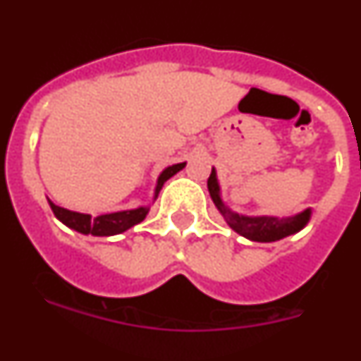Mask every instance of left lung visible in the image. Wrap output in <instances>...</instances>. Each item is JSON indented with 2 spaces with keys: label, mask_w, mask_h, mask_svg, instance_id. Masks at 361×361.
I'll list each match as a JSON object with an SVG mask.
<instances>
[{
  "label": "left lung",
  "mask_w": 361,
  "mask_h": 361,
  "mask_svg": "<svg viewBox=\"0 0 361 361\" xmlns=\"http://www.w3.org/2000/svg\"><path fill=\"white\" fill-rule=\"evenodd\" d=\"M208 190L212 200L215 202L216 209L220 212V215L224 216V220L228 222L229 228L233 231H237L242 237L250 238L253 242H275L280 240L283 237H289V235H295L300 229L305 228L311 219V208L304 209L298 215L293 216H245L238 215V213L231 212L224 204L222 197H220V186L219 180H216V171L215 168L212 170V175L208 178Z\"/></svg>",
  "instance_id": "8db88e82"
}]
</instances>
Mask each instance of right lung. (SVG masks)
Listing matches in <instances>:
<instances>
[{
	"instance_id": "obj_1",
	"label": "right lung",
	"mask_w": 361,
	"mask_h": 361,
	"mask_svg": "<svg viewBox=\"0 0 361 361\" xmlns=\"http://www.w3.org/2000/svg\"><path fill=\"white\" fill-rule=\"evenodd\" d=\"M184 166H186V162H178V164L168 166V168L159 175L153 200L157 199L159 191H161V188L164 186L166 180H168L170 177H173L177 171L183 170ZM49 204H50V208H52L54 215L61 220L63 224L75 229L78 233H82V235H94V237H111V235H119V233L126 231V229L133 228L135 224L142 222L149 212L148 206H141V208L126 209V212L106 213V215H99L95 216V219H92V215H86V213L70 212V209L61 208V206H56L52 200H49Z\"/></svg>"
}]
</instances>
